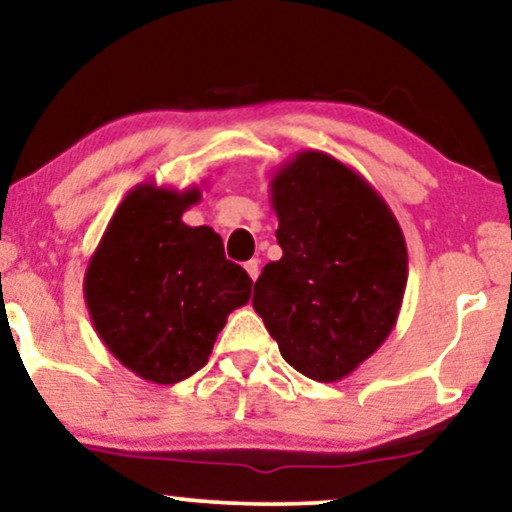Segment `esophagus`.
I'll return each mask as SVG.
<instances>
[{"instance_id": "1", "label": "esophagus", "mask_w": 512, "mask_h": 512, "mask_svg": "<svg viewBox=\"0 0 512 512\" xmlns=\"http://www.w3.org/2000/svg\"><path fill=\"white\" fill-rule=\"evenodd\" d=\"M244 268H247V272H249L251 280H256L258 272H261V263H258L256 258H251V261H247V265H244Z\"/></svg>"}]
</instances>
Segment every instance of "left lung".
Wrapping results in <instances>:
<instances>
[{
	"mask_svg": "<svg viewBox=\"0 0 512 512\" xmlns=\"http://www.w3.org/2000/svg\"><path fill=\"white\" fill-rule=\"evenodd\" d=\"M280 261L254 284V310L296 371L341 381L381 348L407 289V242L367 178L303 150L270 181Z\"/></svg>",
	"mask_w": 512,
	"mask_h": 512,
	"instance_id": "left-lung-1",
	"label": "left lung"
}]
</instances>
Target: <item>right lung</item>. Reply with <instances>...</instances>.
<instances>
[{
    "label": "right lung",
    "mask_w": 512,
    "mask_h": 512,
    "mask_svg": "<svg viewBox=\"0 0 512 512\" xmlns=\"http://www.w3.org/2000/svg\"><path fill=\"white\" fill-rule=\"evenodd\" d=\"M199 199V188L136 185L86 265V308L105 348L159 386L209 362L218 331L254 284L225 258L221 235L181 221Z\"/></svg>",
    "instance_id": "obj_1"
}]
</instances>
